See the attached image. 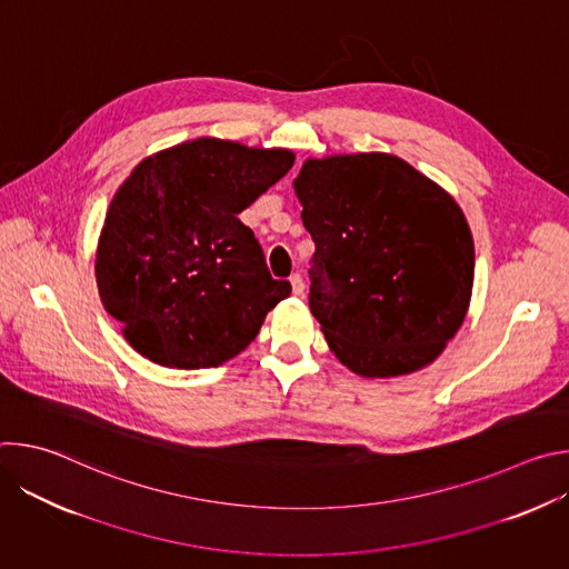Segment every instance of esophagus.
Masks as SVG:
<instances>
[{
	"mask_svg": "<svg viewBox=\"0 0 569 569\" xmlns=\"http://www.w3.org/2000/svg\"><path fill=\"white\" fill-rule=\"evenodd\" d=\"M290 283H292V292L297 295V297H301L303 295V290H306V283H303V277L299 274V272H295L292 277H290Z\"/></svg>",
	"mask_w": 569,
	"mask_h": 569,
	"instance_id": "esophagus-1",
	"label": "esophagus"
}]
</instances>
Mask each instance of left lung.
<instances>
[{
	"label": "left lung",
	"instance_id": "1",
	"mask_svg": "<svg viewBox=\"0 0 569 569\" xmlns=\"http://www.w3.org/2000/svg\"><path fill=\"white\" fill-rule=\"evenodd\" d=\"M315 240L310 312L365 378L423 369L463 323L475 246L450 193L387 152L306 159L295 180Z\"/></svg>",
	"mask_w": 569,
	"mask_h": 569
}]
</instances>
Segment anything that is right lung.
Instances as JSON below:
<instances>
[{
    "label": "right lung",
    "mask_w": 569,
    "mask_h": 569,
    "mask_svg": "<svg viewBox=\"0 0 569 569\" xmlns=\"http://www.w3.org/2000/svg\"><path fill=\"white\" fill-rule=\"evenodd\" d=\"M292 164L286 148L213 137L139 161L110 202L97 250L101 301L134 351L204 369L250 347L292 286L272 279L238 213Z\"/></svg>",
    "instance_id": "add662e5"
}]
</instances>
